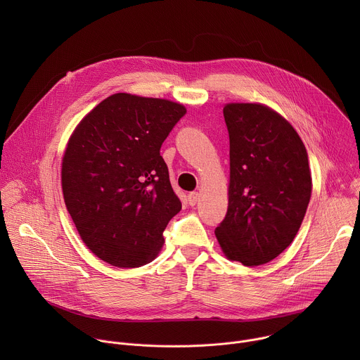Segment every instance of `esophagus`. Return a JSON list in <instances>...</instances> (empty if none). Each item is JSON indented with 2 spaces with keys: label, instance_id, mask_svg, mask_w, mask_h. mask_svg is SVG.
I'll use <instances>...</instances> for the list:
<instances>
[{
  "label": "esophagus",
  "instance_id": "obj_1",
  "mask_svg": "<svg viewBox=\"0 0 360 360\" xmlns=\"http://www.w3.org/2000/svg\"><path fill=\"white\" fill-rule=\"evenodd\" d=\"M198 198H199V193H198V192H191V193L188 195V202H189L191 207H195L196 202H198Z\"/></svg>",
  "mask_w": 360,
  "mask_h": 360
}]
</instances>
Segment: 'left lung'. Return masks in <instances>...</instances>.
Masks as SVG:
<instances>
[{"label": "left lung", "mask_w": 360, "mask_h": 360, "mask_svg": "<svg viewBox=\"0 0 360 360\" xmlns=\"http://www.w3.org/2000/svg\"><path fill=\"white\" fill-rule=\"evenodd\" d=\"M229 203L217 239L231 261L258 266L295 239L312 192L306 148L293 127L261 104H228Z\"/></svg>", "instance_id": "left-lung-1"}]
</instances>
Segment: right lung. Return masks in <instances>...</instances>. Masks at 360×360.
<instances>
[{
	"label": "right lung",
	"mask_w": 360,
	"mask_h": 360,
	"mask_svg": "<svg viewBox=\"0 0 360 360\" xmlns=\"http://www.w3.org/2000/svg\"><path fill=\"white\" fill-rule=\"evenodd\" d=\"M186 114L168 99L114 94L75 128L63 158L67 210L102 261L136 268L155 258L182 203L161 146Z\"/></svg>",
	"instance_id": "obj_1"
}]
</instances>
